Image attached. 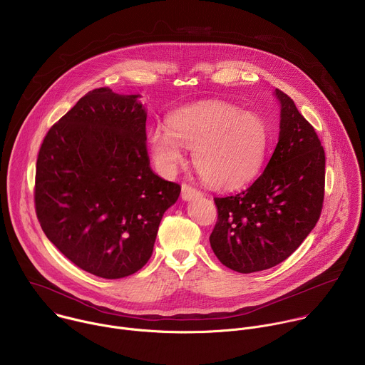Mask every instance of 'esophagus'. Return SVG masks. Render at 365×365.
I'll list each match as a JSON object with an SVG mask.
<instances>
[{
    "label": "esophagus",
    "instance_id": "34e87169",
    "mask_svg": "<svg viewBox=\"0 0 365 365\" xmlns=\"http://www.w3.org/2000/svg\"><path fill=\"white\" fill-rule=\"evenodd\" d=\"M201 195H202V192L198 191L197 188H194V187H191V185H188V184H182V185H181V198H182L184 201H190V200L198 198V197H201Z\"/></svg>",
    "mask_w": 365,
    "mask_h": 365
}]
</instances>
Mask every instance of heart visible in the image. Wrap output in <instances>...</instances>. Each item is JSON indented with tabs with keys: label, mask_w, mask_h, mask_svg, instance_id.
Returning <instances> with one entry per match:
<instances>
[{
	"label": "heart",
	"mask_w": 365,
	"mask_h": 365,
	"mask_svg": "<svg viewBox=\"0 0 365 365\" xmlns=\"http://www.w3.org/2000/svg\"><path fill=\"white\" fill-rule=\"evenodd\" d=\"M148 143L157 164L173 171L184 160L182 145L192 148V164L214 188L234 190L259 173L268 144L265 120L240 107L210 101L173 113L167 125H155Z\"/></svg>",
	"instance_id": "1"
}]
</instances>
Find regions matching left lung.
Returning a JSON list of instances; mask_svg holds the SVG:
<instances>
[{
	"instance_id": "1",
	"label": "left lung",
	"mask_w": 365,
	"mask_h": 365,
	"mask_svg": "<svg viewBox=\"0 0 365 365\" xmlns=\"http://www.w3.org/2000/svg\"><path fill=\"white\" fill-rule=\"evenodd\" d=\"M281 104L278 144L264 173L244 191L214 198L218 218L210 235L225 267L250 274L287 259L315 227L324 201L325 153L294 101Z\"/></svg>"
}]
</instances>
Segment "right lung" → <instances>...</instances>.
Instances as JSON below:
<instances>
[{"label":"right lung","instance_id":"right-lung-1","mask_svg":"<svg viewBox=\"0 0 365 365\" xmlns=\"http://www.w3.org/2000/svg\"><path fill=\"white\" fill-rule=\"evenodd\" d=\"M140 96L97 88L47 133L34 202L47 238L77 267L115 279L150 259L181 187L155 175Z\"/></svg>","mask_w":365,"mask_h":365}]
</instances>
